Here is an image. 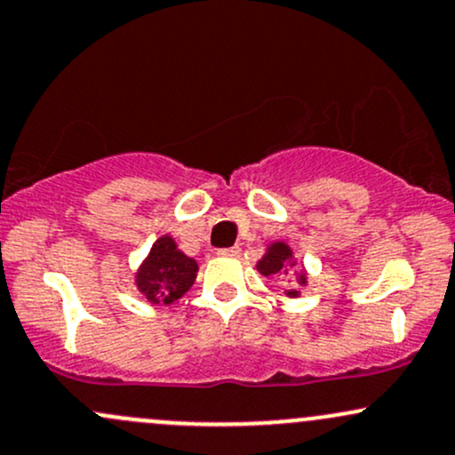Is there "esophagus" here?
<instances>
[{"instance_id": "esophagus-1", "label": "esophagus", "mask_w": 455, "mask_h": 455, "mask_svg": "<svg viewBox=\"0 0 455 455\" xmlns=\"http://www.w3.org/2000/svg\"><path fill=\"white\" fill-rule=\"evenodd\" d=\"M238 253H241V247H226V249H219V256H229V258H234V256H238Z\"/></svg>"}]
</instances>
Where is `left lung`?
I'll list each match as a JSON object with an SVG mask.
<instances>
[{
  "label": "left lung",
  "instance_id": "8db88e82",
  "mask_svg": "<svg viewBox=\"0 0 455 455\" xmlns=\"http://www.w3.org/2000/svg\"><path fill=\"white\" fill-rule=\"evenodd\" d=\"M258 271L262 275H284L288 273V267H292V251L286 243H273L271 247L267 249V253L262 256V260H258ZM297 284L304 286L306 284V273L299 271L297 273ZM299 291H288V297H297Z\"/></svg>",
  "mask_w": 455,
  "mask_h": 455
}]
</instances>
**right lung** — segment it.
I'll use <instances>...</instances> for the list:
<instances>
[{
  "label": "right lung",
  "mask_w": 455,
  "mask_h": 455,
  "mask_svg": "<svg viewBox=\"0 0 455 455\" xmlns=\"http://www.w3.org/2000/svg\"><path fill=\"white\" fill-rule=\"evenodd\" d=\"M197 262L182 253L171 236H160L136 273V286L151 304H173L193 286Z\"/></svg>",
  "instance_id": "right-lung-1"
}]
</instances>
